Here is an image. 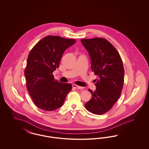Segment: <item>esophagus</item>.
I'll use <instances>...</instances> for the list:
<instances>
[{"instance_id":"1","label":"esophagus","mask_w":149,"mask_h":149,"mask_svg":"<svg viewBox=\"0 0 149 149\" xmlns=\"http://www.w3.org/2000/svg\"><path fill=\"white\" fill-rule=\"evenodd\" d=\"M72 86L75 89H83L84 88L83 87H81V86H78L77 85H75V84H72Z\"/></svg>"}]
</instances>
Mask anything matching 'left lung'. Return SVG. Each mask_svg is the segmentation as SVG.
<instances>
[{"label": "left lung", "instance_id": "1", "mask_svg": "<svg viewBox=\"0 0 149 149\" xmlns=\"http://www.w3.org/2000/svg\"><path fill=\"white\" fill-rule=\"evenodd\" d=\"M91 60V68L95 75L96 90L92 98L85 104L86 109L95 114L109 111L118 99L124 82L125 71L120 55L113 46L106 39H81Z\"/></svg>", "mask_w": 149, "mask_h": 149}]
</instances>
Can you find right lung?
I'll return each instance as SVG.
<instances>
[{"mask_svg": "<svg viewBox=\"0 0 149 149\" xmlns=\"http://www.w3.org/2000/svg\"><path fill=\"white\" fill-rule=\"evenodd\" d=\"M75 42L74 39L49 36L30 51L24 75L29 94L40 109L52 111L60 108L71 91V84L55 80L52 72L59 67L64 51Z\"/></svg>", "mask_w": 149, "mask_h": 149, "instance_id": "add662e5", "label": "right lung"}]
</instances>
